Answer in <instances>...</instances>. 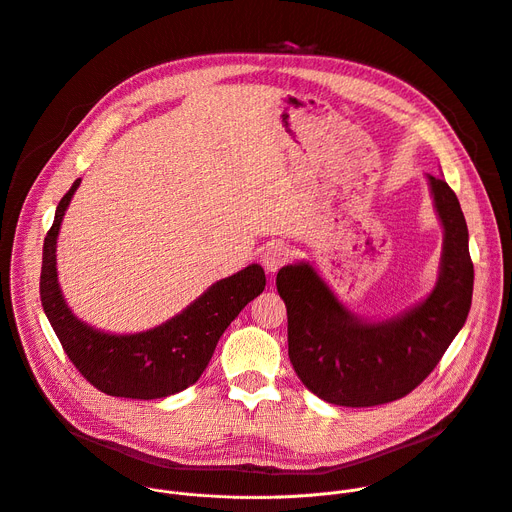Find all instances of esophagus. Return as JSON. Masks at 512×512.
Returning <instances> with one entry per match:
<instances>
[{
	"label": "esophagus",
	"instance_id": "obj_1",
	"mask_svg": "<svg viewBox=\"0 0 512 512\" xmlns=\"http://www.w3.org/2000/svg\"><path fill=\"white\" fill-rule=\"evenodd\" d=\"M289 257H291V253H289V249H287L285 245L273 243V245H269V247L263 251L261 261H263V267H265L269 273H275L277 269H281V267L289 261Z\"/></svg>",
	"mask_w": 512,
	"mask_h": 512
}]
</instances>
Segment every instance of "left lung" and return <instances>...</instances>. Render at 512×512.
<instances>
[{
    "label": "left lung",
    "mask_w": 512,
    "mask_h": 512,
    "mask_svg": "<svg viewBox=\"0 0 512 512\" xmlns=\"http://www.w3.org/2000/svg\"><path fill=\"white\" fill-rule=\"evenodd\" d=\"M444 225L442 271L425 302L385 322L354 318L308 263L279 269L289 360L320 399L342 407L397 401L421 385L464 326L474 287L468 227L458 196L427 176Z\"/></svg>",
    "instance_id": "1"
}]
</instances>
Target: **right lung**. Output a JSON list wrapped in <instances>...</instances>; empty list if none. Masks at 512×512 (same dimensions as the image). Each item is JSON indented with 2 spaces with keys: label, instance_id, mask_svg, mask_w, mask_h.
Here are the masks:
<instances>
[{
  "label": "right lung",
  "instance_id": "add662e5",
  "mask_svg": "<svg viewBox=\"0 0 512 512\" xmlns=\"http://www.w3.org/2000/svg\"><path fill=\"white\" fill-rule=\"evenodd\" d=\"M70 186L56 206L44 239L40 300L66 356L101 393L127 399H162L194 385L212 358L218 338L265 289L261 265L216 281L182 314L129 336L105 334L77 320L64 304L56 277V237L64 210L79 188Z\"/></svg>",
  "mask_w": 512,
  "mask_h": 512
}]
</instances>
